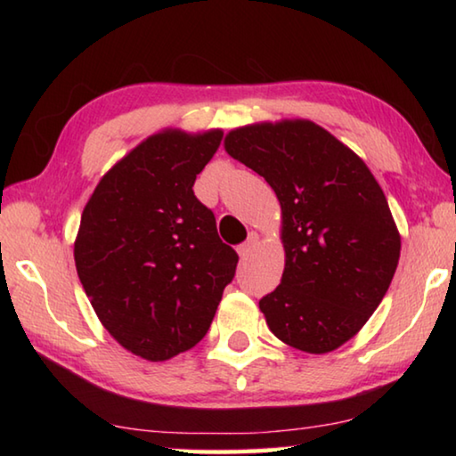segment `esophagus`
<instances>
[{
    "instance_id": "esophagus-1",
    "label": "esophagus",
    "mask_w": 456,
    "mask_h": 456,
    "mask_svg": "<svg viewBox=\"0 0 456 456\" xmlns=\"http://www.w3.org/2000/svg\"><path fill=\"white\" fill-rule=\"evenodd\" d=\"M257 243H259V235L257 233H249V237H247V241L237 247V253L245 259L253 249H256Z\"/></svg>"
}]
</instances>
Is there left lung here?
Returning <instances> with one entry per match:
<instances>
[{
  "label": "left lung",
  "instance_id": "1",
  "mask_svg": "<svg viewBox=\"0 0 456 456\" xmlns=\"http://www.w3.org/2000/svg\"><path fill=\"white\" fill-rule=\"evenodd\" d=\"M225 151L264 176L281 205L285 269L259 299L291 348L326 354L362 330L390 288L400 233L364 160L312 120L231 130Z\"/></svg>",
  "mask_w": 456,
  "mask_h": 456
}]
</instances>
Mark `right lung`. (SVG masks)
I'll return each instance as SVG.
<instances>
[{
  "instance_id": "1",
  "label": "right lung",
  "mask_w": 456,
  "mask_h": 456,
  "mask_svg": "<svg viewBox=\"0 0 456 456\" xmlns=\"http://www.w3.org/2000/svg\"><path fill=\"white\" fill-rule=\"evenodd\" d=\"M223 130L167 128L108 171L82 211L74 261L98 320L144 360L205 338L237 267L211 209L192 192Z\"/></svg>"
}]
</instances>
